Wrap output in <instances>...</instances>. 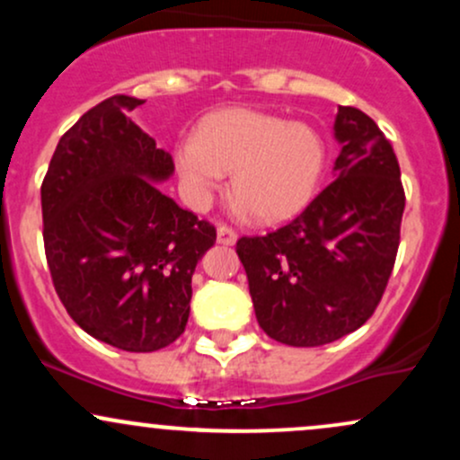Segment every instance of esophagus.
Here are the masks:
<instances>
[{
    "instance_id": "34e87169",
    "label": "esophagus",
    "mask_w": 460,
    "mask_h": 460,
    "mask_svg": "<svg viewBox=\"0 0 460 460\" xmlns=\"http://www.w3.org/2000/svg\"><path fill=\"white\" fill-rule=\"evenodd\" d=\"M235 240H237V234L231 229V226H226V225L218 226V244L231 246V244H235Z\"/></svg>"
}]
</instances>
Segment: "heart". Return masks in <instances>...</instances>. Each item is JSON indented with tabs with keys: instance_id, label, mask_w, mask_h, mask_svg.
<instances>
[{
	"instance_id": "obj_1",
	"label": "heart",
	"mask_w": 460,
	"mask_h": 460,
	"mask_svg": "<svg viewBox=\"0 0 460 460\" xmlns=\"http://www.w3.org/2000/svg\"><path fill=\"white\" fill-rule=\"evenodd\" d=\"M324 160V142L311 125L248 108L209 114L197 138H183L175 149L179 177L197 203L234 172L235 199L261 223L298 214L318 188Z\"/></svg>"
}]
</instances>
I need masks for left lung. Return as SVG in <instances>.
<instances>
[{
	"label": "left lung",
	"instance_id": "8db88e82",
	"mask_svg": "<svg viewBox=\"0 0 460 460\" xmlns=\"http://www.w3.org/2000/svg\"><path fill=\"white\" fill-rule=\"evenodd\" d=\"M335 138L337 179L288 225L235 244L257 322L288 346H324L366 324L398 255L406 197L392 140L352 105L337 110Z\"/></svg>",
	"mask_w": 460,
	"mask_h": 460
}]
</instances>
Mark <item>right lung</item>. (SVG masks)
I'll return each instance as SVG.
<instances>
[{
  "label": "right lung",
  "instance_id": "right-lung-1",
  "mask_svg": "<svg viewBox=\"0 0 460 460\" xmlns=\"http://www.w3.org/2000/svg\"><path fill=\"white\" fill-rule=\"evenodd\" d=\"M114 94L58 142L40 186L43 242L58 298L94 340L128 352L166 348L186 331L197 261L216 226L153 181L175 171Z\"/></svg>",
  "mask_w": 460,
  "mask_h": 460
}]
</instances>
